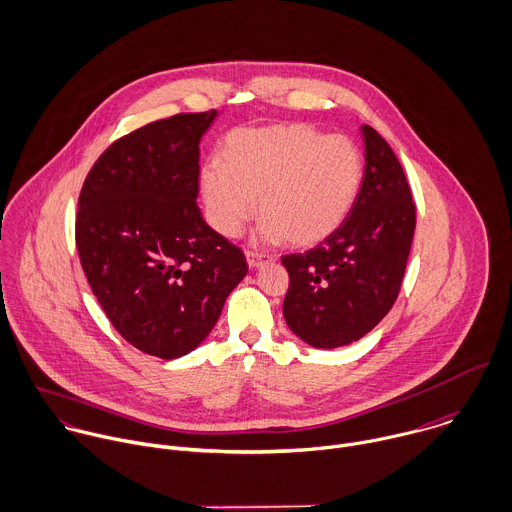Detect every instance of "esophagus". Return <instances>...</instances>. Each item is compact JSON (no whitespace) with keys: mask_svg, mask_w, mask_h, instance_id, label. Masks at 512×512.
Masks as SVG:
<instances>
[{"mask_svg":"<svg viewBox=\"0 0 512 512\" xmlns=\"http://www.w3.org/2000/svg\"><path fill=\"white\" fill-rule=\"evenodd\" d=\"M246 260H248V266H250V268H260V266H264L266 262H274V256H272V254H266V252H252V250H248V252H246Z\"/></svg>","mask_w":512,"mask_h":512,"instance_id":"esophagus-1","label":"esophagus"}]
</instances>
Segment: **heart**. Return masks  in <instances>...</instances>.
<instances>
[{
  "label": "heart",
  "mask_w": 512,
  "mask_h": 512,
  "mask_svg": "<svg viewBox=\"0 0 512 512\" xmlns=\"http://www.w3.org/2000/svg\"><path fill=\"white\" fill-rule=\"evenodd\" d=\"M222 169L206 167L200 188L206 214L226 238L242 234L260 204L262 236L270 242L312 246L332 236L347 218L363 176L355 143L326 137L304 125H270L230 133Z\"/></svg>",
  "instance_id": "1"
}]
</instances>
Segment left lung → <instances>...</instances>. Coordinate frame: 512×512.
<instances>
[{
  "mask_svg": "<svg viewBox=\"0 0 512 512\" xmlns=\"http://www.w3.org/2000/svg\"><path fill=\"white\" fill-rule=\"evenodd\" d=\"M361 137L365 169L347 218L316 248L282 256L286 324L314 347L357 341L385 318L415 234V202L395 153L369 125Z\"/></svg>",
  "mask_w": 512,
  "mask_h": 512,
  "instance_id": "8db88e82",
  "label": "left lung"
}]
</instances>
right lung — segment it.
<instances>
[{"label":"right lung","instance_id":"obj_1","mask_svg":"<svg viewBox=\"0 0 512 512\" xmlns=\"http://www.w3.org/2000/svg\"><path fill=\"white\" fill-rule=\"evenodd\" d=\"M214 117L178 113L117 139L79 194L75 242L89 286L113 328L161 359L204 340L248 272L196 204L198 143Z\"/></svg>","mask_w":512,"mask_h":512}]
</instances>
